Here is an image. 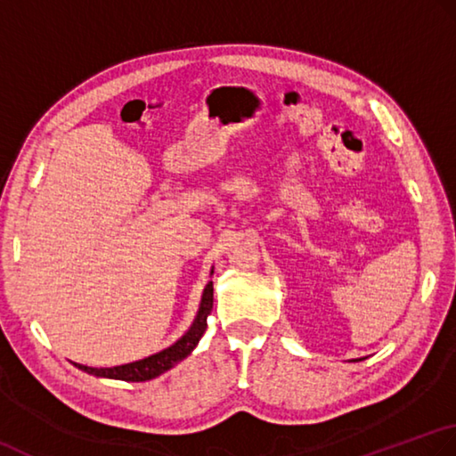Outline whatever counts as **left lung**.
Wrapping results in <instances>:
<instances>
[{"label":"left lung","mask_w":456,"mask_h":456,"mask_svg":"<svg viewBox=\"0 0 456 456\" xmlns=\"http://www.w3.org/2000/svg\"><path fill=\"white\" fill-rule=\"evenodd\" d=\"M360 360H364V358H354L352 362H360Z\"/></svg>","instance_id":"1"}]
</instances>
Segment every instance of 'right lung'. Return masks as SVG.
<instances>
[{
  "label": "right lung",
  "mask_w": 456,
  "mask_h": 456,
  "mask_svg": "<svg viewBox=\"0 0 456 456\" xmlns=\"http://www.w3.org/2000/svg\"><path fill=\"white\" fill-rule=\"evenodd\" d=\"M212 273H215V267L210 269V275ZM212 301H215V289H212V281H208L200 297L197 317H194L189 330L184 332L179 340L173 342L171 346L155 352L151 356L129 362V364L114 366V368H90L85 364H77V362H72V364L78 370L86 371L90 376L122 379V382H147V379L161 376L167 370H171L175 364H179L181 360L187 358L191 352L197 348L204 330H207V317L212 311Z\"/></svg>",
  "instance_id": "obj_1"
}]
</instances>
